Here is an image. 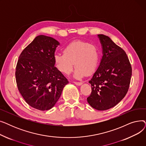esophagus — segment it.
I'll use <instances>...</instances> for the list:
<instances>
[{"mask_svg":"<svg viewBox=\"0 0 146 146\" xmlns=\"http://www.w3.org/2000/svg\"><path fill=\"white\" fill-rule=\"evenodd\" d=\"M74 83L75 84V85H81L82 84V82H74Z\"/></svg>","mask_w":146,"mask_h":146,"instance_id":"34e87169","label":"esophagus"}]
</instances>
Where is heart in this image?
Returning <instances> with one entry per match:
<instances>
[{
    "instance_id": "b5f03b06",
    "label": "heart",
    "mask_w": 146,
    "mask_h": 146,
    "mask_svg": "<svg viewBox=\"0 0 146 146\" xmlns=\"http://www.w3.org/2000/svg\"><path fill=\"white\" fill-rule=\"evenodd\" d=\"M54 59L58 70L65 74H70L75 65L74 77L79 79L95 72L99 62V53L94 45L76 41L67 44L63 49V54H56Z\"/></svg>"
}]
</instances>
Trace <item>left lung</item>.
I'll return each instance as SVG.
<instances>
[{
	"label": "left lung",
	"instance_id": "left-lung-1",
	"mask_svg": "<svg viewBox=\"0 0 146 146\" xmlns=\"http://www.w3.org/2000/svg\"><path fill=\"white\" fill-rule=\"evenodd\" d=\"M103 48L99 67L89 81L92 92L89 104L95 110L105 111L118 104L126 95L132 75V68L125 51L110 37L98 35Z\"/></svg>",
	"mask_w": 146,
	"mask_h": 146
}]
</instances>
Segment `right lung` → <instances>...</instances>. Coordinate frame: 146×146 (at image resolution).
<instances>
[{
    "mask_svg": "<svg viewBox=\"0 0 146 146\" xmlns=\"http://www.w3.org/2000/svg\"><path fill=\"white\" fill-rule=\"evenodd\" d=\"M59 42L38 35L21 53L15 71L18 89L26 102L45 111L52 108L68 83L54 66V57Z\"/></svg>",
    "mask_w": 146,
    "mask_h": 146,
    "instance_id": "right-lung-1",
    "label": "right lung"
}]
</instances>
